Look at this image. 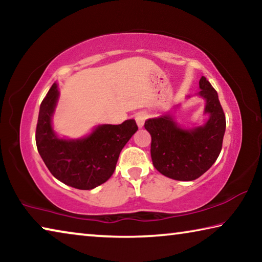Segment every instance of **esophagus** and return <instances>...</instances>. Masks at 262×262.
I'll use <instances>...</instances> for the list:
<instances>
[{
  "instance_id": "obj_1",
  "label": "esophagus",
  "mask_w": 262,
  "mask_h": 262,
  "mask_svg": "<svg viewBox=\"0 0 262 262\" xmlns=\"http://www.w3.org/2000/svg\"><path fill=\"white\" fill-rule=\"evenodd\" d=\"M145 119H147V113H145V112H139V113H137L135 115V120H136L137 126H139L140 128L143 127Z\"/></svg>"
}]
</instances>
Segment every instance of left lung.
<instances>
[{
  "label": "left lung",
  "mask_w": 262,
  "mask_h": 262,
  "mask_svg": "<svg viewBox=\"0 0 262 262\" xmlns=\"http://www.w3.org/2000/svg\"><path fill=\"white\" fill-rule=\"evenodd\" d=\"M199 96L206 99L205 126L183 129L171 115L148 119L144 128L151 135V159L158 172L168 178L190 181L209 170L219 157L225 133V114L219 96L202 76Z\"/></svg>",
  "instance_id": "left-lung-1"
}]
</instances>
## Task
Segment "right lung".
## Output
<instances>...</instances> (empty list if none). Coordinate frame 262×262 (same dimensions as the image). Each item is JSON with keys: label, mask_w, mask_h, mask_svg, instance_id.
<instances>
[{"label": "right lung", "mask_w": 262, "mask_h": 262, "mask_svg": "<svg viewBox=\"0 0 262 262\" xmlns=\"http://www.w3.org/2000/svg\"><path fill=\"white\" fill-rule=\"evenodd\" d=\"M59 98L54 83L40 104L35 143L43 163L61 183L77 189H92L113 174L122 148L137 130L135 120L121 125H101L79 140H63L55 135L52 117Z\"/></svg>", "instance_id": "1"}]
</instances>
